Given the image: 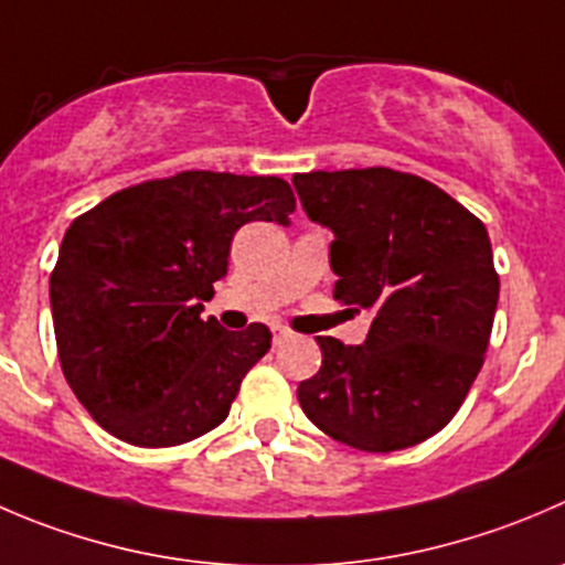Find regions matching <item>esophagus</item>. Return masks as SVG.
I'll return each instance as SVG.
<instances>
[{
    "label": "esophagus",
    "mask_w": 565,
    "mask_h": 565,
    "mask_svg": "<svg viewBox=\"0 0 565 565\" xmlns=\"http://www.w3.org/2000/svg\"><path fill=\"white\" fill-rule=\"evenodd\" d=\"M287 339H289L287 328H281V326L273 328V344H281V342H287Z\"/></svg>",
    "instance_id": "esophagus-1"
}]
</instances>
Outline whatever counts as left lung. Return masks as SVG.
<instances>
[{"label":"left lung","mask_w":565,"mask_h":565,"mask_svg":"<svg viewBox=\"0 0 565 565\" xmlns=\"http://www.w3.org/2000/svg\"><path fill=\"white\" fill-rule=\"evenodd\" d=\"M309 221L331 228L333 300L372 315L364 344L317 337L320 372L298 386L322 434L366 452L414 447L456 416L483 366L500 276L483 223L388 168L292 177Z\"/></svg>","instance_id":"obj_1"}]
</instances>
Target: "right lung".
Listing matches in <instances>:
<instances>
[{
  "mask_svg": "<svg viewBox=\"0 0 565 565\" xmlns=\"http://www.w3.org/2000/svg\"><path fill=\"white\" fill-rule=\"evenodd\" d=\"M292 212L278 177L184 171L120 190L71 223L49 278L54 337L65 381L107 434L173 447L226 419L270 331L201 320L204 300L226 276L234 232L289 226Z\"/></svg>",
  "mask_w": 565,
  "mask_h": 565,
  "instance_id": "add662e5",
  "label": "right lung"
}]
</instances>
